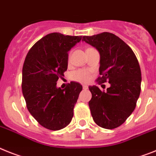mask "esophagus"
Wrapping results in <instances>:
<instances>
[{
    "mask_svg": "<svg viewBox=\"0 0 156 156\" xmlns=\"http://www.w3.org/2000/svg\"><path fill=\"white\" fill-rule=\"evenodd\" d=\"M82 87H83V89H84V90H87V89H88V86H86V85H83V86H82Z\"/></svg>",
    "mask_w": 156,
    "mask_h": 156,
    "instance_id": "34e87169",
    "label": "esophagus"
}]
</instances>
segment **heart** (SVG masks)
<instances>
[{
    "mask_svg": "<svg viewBox=\"0 0 156 156\" xmlns=\"http://www.w3.org/2000/svg\"><path fill=\"white\" fill-rule=\"evenodd\" d=\"M72 80L76 81V82H82V83H86V82H90L91 79V74L87 70H78L76 71L73 72L71 74Z\"/></svg>",
    "mask_w": 156,
    "mask_h": 156,
    "instance_id": "obj_1",
    "label": "heart"
}]
</instances>
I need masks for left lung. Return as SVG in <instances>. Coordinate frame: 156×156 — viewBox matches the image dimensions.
I'll use <instances>...</instances> for the list:
<instances>
[{
  "mask_svg": "<svg viewBox=\"0 0 156 156\" xmlns=\"http://www.w3.org/2000/svg\"><path fill=\"white\" fill-rule=\"evenodd\" d=\"M82 40L100 54V77L98 84L108 82L110 87L101 91L89 86L92 98L89 101L91 115L98 126L116 129L125 122L136 108L140 94L141 70L134 52L118 36L102 32L83 36Z\"/></svg>",
  "mask_w": 156,
  "mask_h": 156,
  "instance_id": "obj_1",
  "label": "left lung"
}]
</instances>
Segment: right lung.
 Returning a JSON list of instances; mask_svg holds the SVG:
<instances>
[{
	"mask_svg": "<svg viewBox=\"0 0 156 156\" xmlns=\"http://www.w3.org/2000/svg\"><path fill=\"white\" fill-rule=\"evenodd\" d=\"M82 37L48 34L32 46L23 62L22 92L27 108L40 125L50 130L63 129L74 116L82 85L71 82L62 90L56 82L67 70L68 51Z\"/></svg>",
	"mask_w": 156,
	"mask_h": 156,
	"instance_id": "add662e5",
	"label": "right lung"
}]
</instances>
